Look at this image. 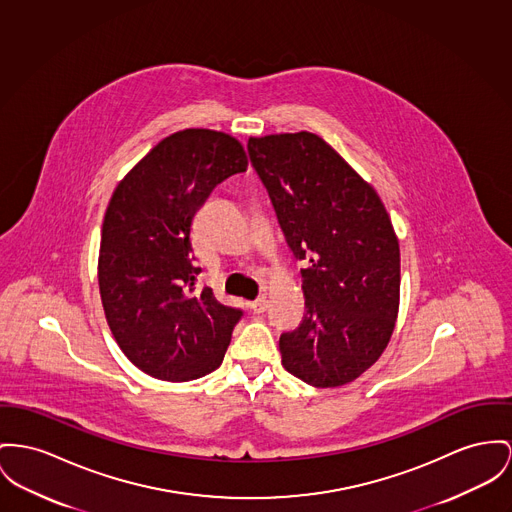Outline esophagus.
<instances>
[{
	"label": "esophagus",
	"instance_id": "esophagus-1",
	"mask_svg": "<svg viewBox=\"0 0 512 512\" xmlns=\"http://www.w3.org/2000/svg\"><path fill=\"white\" fill-rule=\"evenodd\" d=\"M250 308H252L256 314H260V312H264V310L268 308V299H266V297H260V299L252 301V303H250Z\"/></svg>",
	"mask_w": 512,
	"mask_h": 512
}]
</instances>
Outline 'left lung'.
Listing matches in <instances>:
<instances>
[{
	"mask_svg": "<svg viewBox=\"0 0 512 512\" xmlns=\"http://www.w3.org/2000/svg\"><path fill=\"white\" fill-rule=\"evenodd\" d=\"M248 153L301 270L305 316L279 338L285 371L316 388L375 365L400 307V244L375 188L310 132L250 137Z\"/></svg>",
	"mask_w": 512,
	"mask_h": 512,
	"instance_id": "obj_1",
	"label": "left lung"
}]
</instances>
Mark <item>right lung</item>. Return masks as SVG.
<instances>
[{"mask_svg":"<svg viewBox=\"0 0 512 512\" xmlns=\"http://www.w3.org/2000/svg\"><path fill=\"white\" fill-rule=\"evenodd\" d=\"M239 139L188 128L159 141L116 186L104 213L99 289L124 355L145 375L186 382L215 371L239 308L196 291L190 231L225 178L246 171Z\"/></svg>","mask_w":512,"mask_h":512,"instance_id":"add662e5","label":"right lung"}]
</instances>
